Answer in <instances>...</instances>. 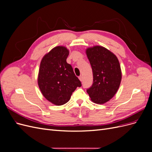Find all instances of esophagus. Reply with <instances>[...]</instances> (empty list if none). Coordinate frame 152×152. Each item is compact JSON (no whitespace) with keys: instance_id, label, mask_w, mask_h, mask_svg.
<instances>
[{"instance_id":"1","label":"esophagus","mask_w":152,"mask_h":152,"mask_svg":"<svg viewBox=\"0 0 152 152\" xmlns=\"http://www.w3.org/2000/svg\"><path fill=\"white\" fill-rule=\"evenodd\" d=\"M79 80H80V81H82V79H83V77H82V75H80V76H79Z\"/></svg>"}]
</instances>
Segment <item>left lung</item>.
<instances>
[{"label": "left lung", "instance_id": "8db88e82", "mask_svg": "<svg viewBox=\"0 0 152 152\" xmlns=\"http://www.w3.org/2000/svg\"><path fill=\"white\" fill-rule=\"evenodd\" d=\"M93 73V84L87 89L91 100L103 104L112 99L120 86L122 73L115 55L102 46L86 50Z\"/></svg>", "mask_w": 152, "mask_h": 152}]
</instances>
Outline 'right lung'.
<instances>
[{
	"label": "right lung",
	"mask_w": 152,
	"mask_h": 152,
	"mask_svg": "<svg viewBox=\"0 0 152 152\" xmlns=\"http://www.w3.org/2000/svg\"><path fill=\"white\" fill-rule=\"evenodd\" d=\"M68 50L62 46L53 48L40 63L38 84L43 96L56 105H62L70 99L72 93L81 82L67 63Z\"/></svg>",
	"instance_id": "1"
}]
</instances>
